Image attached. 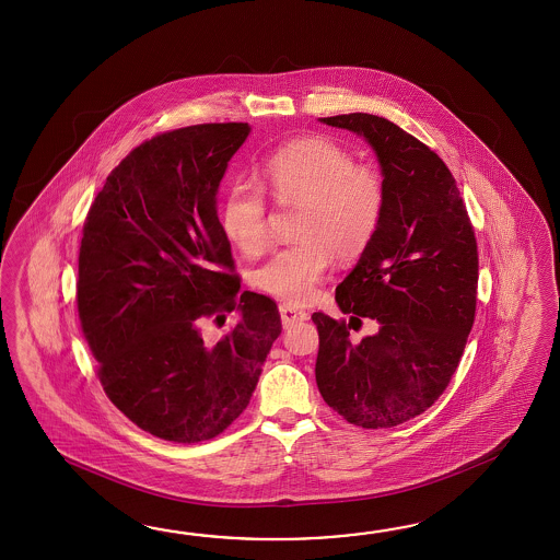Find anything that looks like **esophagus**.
Listing matches in <instances>:
<instances>
[{"label":"esophagus","instance_id":"1","mask_svg":"<svg viewBox=\"0 0 560 560\" xmlns=\"http://www.w3.org/2000/svg\"><path fill=\"white\" fill-rule=\"evenodd\" d=\"M280 316H282L284 328H290V326L300 324V322H306L310 318V314L306 310L298 308V306L288 304V302L280 304Z\"/></svg>","mask_w":560,"mask_h":560}]
</instances>
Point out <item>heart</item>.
I'll list each match as a JSON object with an SVG mask.
<instances>
[{
	"label": "heart",
	"instance_id": "obj_1",
	"mask_svg": "<svg viewBox=\"0 0 560 560\" xmlns=\"http://www.w3.org/2000/svg\"><path fill=\"white\" fill-rule=\"evenodd\" d=\"M264 178L276 200L304 203L300 242L275 252L258 270V284L290 302H306L330 264V248L354 258L381 226L384 184L354 155L330 140H302L276 150L264 162ZM222 228L240 250L254 254L268 238L266 198L256 182L240 178L228 188Z\"/></svg>",
	"mask_w": 560,
	"mask_h": 560
}]
</instances>
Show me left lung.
Listing matches in <instances>:
<instances>
[{"mask_svg":"<svg viewBox=\"0 0 560 560\" xmlns=\"http://www.w3.org/2000/svg\"><path fill=\"white\" fill-rule=\"evenodd\" d=\"M320 121L369 142L386 200L374 238L336 288L350 320L370 317L380 330L357 343L349 322L314 312L316 384L350 424L393 429L441 398L465 352L476 310L475 230L451 170L429 145L372 114Z\"/></svg>","mask_w":560,"mask_h":560,"instance_id":"1","label":"left lung"}]
</instances>
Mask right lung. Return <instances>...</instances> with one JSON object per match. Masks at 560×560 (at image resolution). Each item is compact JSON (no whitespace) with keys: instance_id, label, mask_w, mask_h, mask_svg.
Instances as JSON below:
<instances>
[{"instance_id":"add662e5","label":"right lung","mask_w":560,"mask_h":560,"mask_svg":"<svg viewBox=\"0 0 560 560\" xmlns=\"http://www.w3.org/2000/svg\"><path fill=\"white\" fill-rule=\"evenodd\" d=\"M248 124L160 133L112 170L84 224L78 312L107 398L170 442L210 441L246 410L282 322L240 294L218 188ZM240 316L218 343L206 317Z\"/></svg>"}]
</instances>
